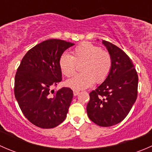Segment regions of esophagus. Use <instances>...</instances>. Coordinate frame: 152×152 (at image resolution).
<instances>
[{
	"label": "esophagus",
	"instance_id": "1",
	"mask_svg": "<svg viewBox=\"0 0 152 152\" xmlns=\"http://www.w3.org/2000/svg\"><path fill=\"white\" fill-rule=\"evenodd\" d=\"M79 90H73V95H74L75 96H77V95L79 94Z\"/></svg>",
	"mask_w": 152,
	"mask_h": 152
}]
</instances>
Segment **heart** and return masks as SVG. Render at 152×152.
Here are the masks:
<instances>
[{
  "label": "heart",
  "mask_w": 152,
  "mask_h": 152,
  "mask_svg": "<svg viewBox=\"0 0 152 152\" xmlns=\"http://www.w3.org/2000/svg\"><path fill=\"white\" fill-rule=\"evenodd\" d=\"M76 63L82 64V73L67 81V85L76 90H82L101 83L108 76L112 68V58L107 51L91 42L80 44L73 50V56L64 53L59 59V67L67 77H71L76 71Z\"/></svg>",
  "instance_id": "heart-1"
}]
</instances>
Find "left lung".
Returning a JSON list of instances; mask_svg holds the SVG:
<instances>
[{"instance_id": "left-lung-1", "label": "left lung", "mask_w": 152, "mask_h": 152, "mask_svg": "<svg viewBox=\"0 0 152 152\" xmlns=\"http://www.w3.org/2000/svg\"><path fill=\"white\" fill-rule=\"evenodd\" d=\"M112 58L106 79L90 93L87 106L89 118L100 126H112L126 117L137 96L138 76L126 53L111 42L102 40Z\"/></svg>"}]
</instances>
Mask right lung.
<instances>
[{"label": "right lung", "mask_w": 152, "mask_h": 152, "mask_svg": "<svg viewBox=\"0 0 152 152\" xmlns=\"http://www.w3.org/2000/svg\"><path fill=\"white\" fill-rule=\"evenodd\" d=\"M73 45L57 39L43 41L26 53L17 70L16 100L25 117L39 128H54L66 118L73 90L51 89L62 81L59 59Z\"/></svg>", "instance_id": "add662e5"}]
</instances>
